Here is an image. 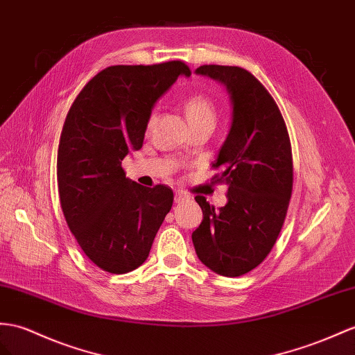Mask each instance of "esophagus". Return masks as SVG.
Returning <instances> with one entry per match:
<instances>
[{"label":"esophagus","instance_id":"esophagus-1","mask_svg":"<svg viewBox=\"0 0 355 355\" xmlns=\"http://www.w3.org/2000/svg\"><path fill=\"white\" fill-rule=\"evenodd\" d=\"M186 199H189V195L186 192H183V190H177L175 202H183V201H186Z\"/></svg>","mask_w":355,"mask_h":355}]
</instances>
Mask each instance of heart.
I'll return each mask as SVG.
<instances>
[{"instance_id": "1", "label": "heart", "mask_w": 355, "mask_h": 355, "mask_svg": "<svg viewBox=\"0 0 355 355\" xmlns=\"http://www.w3.org/2000/svg\"><path fill=\"white\" fill-rule=\"evenodd\" d=\"M184 112L189 123L193 125L202 123H213L216 121V106L211 102L210 97L205 94L196 93L190 96L184 102ZM153 123V116L150 118V124Z\"/></svg>"}]
</instances>
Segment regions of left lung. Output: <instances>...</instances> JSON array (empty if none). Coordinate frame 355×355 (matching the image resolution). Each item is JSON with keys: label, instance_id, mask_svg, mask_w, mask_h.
<instances>
[{"label": "left lung", "instance_id": "8db88e82", "mask_svg": "<svg viewBox=\"0 0 355 355\" xmlns=\"http://www.w3.org/2000/svg\"><path fill=\"white\" fill-rule=\"evenodd\" d=\"M198 75L225 84L232 123L211 180L228 186V202L214 208L195 196L204 219L192 234L198 258L220 276L237 277L267 258L285 222L293 193V151L275 98L250 71L235 66H201Z\"/></svg>", "mask_w": 355, "mask_h": 355}]
</instances>
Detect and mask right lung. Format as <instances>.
Returning <instances> with one entry per match:
<instances>
[{"mask_svg": "<svg viewBox=\"0 0 355 355\" xmlns=\"http://www.w3.org/2000/svg\"><path fill=\"white\" fill-rule=\"evenodd\" d=\"M190 73L178 60L106 67L69 109L57 157L60 204L80 249L112 275L144 264L174 202L171 187L125 178L121 162L142 147L154 103Z\"/></svg>", "mask_w": 355, "mask_h": 355, "instance_id": "right-lung-1", "label": "right lung"}]
</instances>
